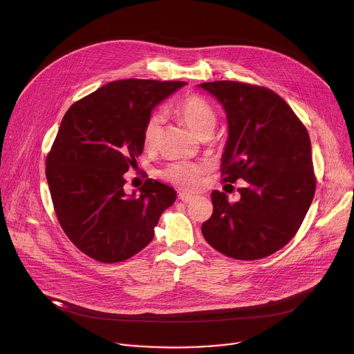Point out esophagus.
Listing matches in <instances>:
<instances>
[{
  "mask_svg": "<svg viewBox=\"0 0 354 354\" xmlns=\"http://www.w3.org/2000/svg\"><path fill=\"white\" fill-rule=\"evenodd\" d=\"M178 198L179 200H182L183 201V203H192V201L194 200V196H192V194H186V193H179L178 194Z\"/></svg>",
  "mask_w": 354,
  "mask_h": 354,
  "instance_id": "esophagus-1",
  "label": "esophagus"
}]
</instances>
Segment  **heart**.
Wrapping results in <instances>:
<instances>
[{
    "label": "heart",
    "mask_w": 354,
    "mask_h": 354,
    "mask_svg": "<svg viewBox=\"0 0 354 354\" xmlns=\"http://www.w3.org/2000/svg\"><path fill=\"white\" fill-rule=\"evenodd\" d=\"M178 116L182 122L198 137H210L217 124V116L214 109L206 102L203 97L197 95L187 96L178 106ZM161 118L158 115L149 116L142 131L144 144L153 147L160 136ZM206 171L205 164L201 162H175L168 165L161 176L178 186L182 190H193L200 182V176Z\"/></svg>",
    "instance_id": "obj_1"
}]
</instances>
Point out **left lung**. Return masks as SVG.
<instances>
[{
    "label": "left lung",
    "mask_w": 354,
    "mask_h": 354,
    "mask_svg": "<svg viewBox=\"0 0 354 354\" xmlns=\"http://www.w3.org/2000/svg\"><path fill=\"white\" fill-rule=\"evenodd\" d=\"M223 106L228 137L223 180H246L241 198L212 192L205 239L225 257L255 261L281 249L298 231L315 193L311 141L291 108L270 89L235 81L198 84Z\"/></svg>",
    "instance_id": "left-lung-1"
}]
</instances>
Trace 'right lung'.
I'll return each mask as SVG.
<instances>
[{
  "instance_id": "right-lung-1",
  "label": "right lung",
  "mask_w": 354,
  "mask_h": 354,
  "mask_svg": "<svg viewBox=\"0 0 354 354\" xmlns=\"http://www.w3.org/2000/svg\"><path fill=\"white\" fill-rule=\"evenodd\" d=\"M183 81L120 80L100 86L64 115L46 160V178L62 228L89 258L115 263L134 257L154 238L176 192L148 179L124 192V174L142 153L153 109Z\"/></svg>"
}]
</instances>
